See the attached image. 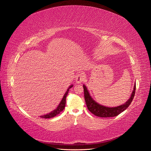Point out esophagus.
<instances>
[{
  "label": "esophagus",
  "instance_id": "1",
  "mask_svg": "<svg viewBox=\"0 0 151 151\" xmlns=\"http://www.w3.org/2000/svg\"><path fill=\"white\" fill-rule=\"evenodd\" d=\"M85 78V75L83 73H80L78 74L76 77H75V80H76V83L78 84L81 83L84 80Z\"/></svg>",
  "mask_w": 151,
  "mask_h": 151
}]
</instances>
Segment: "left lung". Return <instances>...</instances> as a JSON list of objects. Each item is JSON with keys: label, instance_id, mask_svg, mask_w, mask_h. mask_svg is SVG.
Here are the masks:
<instances>
[{"label": "left lung", "instance_id": "obj_1", "mask_svg": "<svg viewBox=\"0 0 151 151\" xmlns=\"http://www.w3.org/2000/svg\"><path fill=\"white\" fill-rule=\"evenodd\" d=\"M83 88L86 104L89 111L93 114L95 116L98 117H111L119 115L129 106L134 98V93H135L136 84H134L133 91L132 92L130 98L127 100V101H126L123 105L114 108H109L99 104L98 103L92 99L85 85H83Z\"/></svg>", "mask_w": 151, "mask_h": 151}]
</instances>
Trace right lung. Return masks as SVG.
<instances>
[{"label": "right lung", "instance_id": "add662e5", "mask_svg": "<svg viewBox=\"0 0 151 151\" xmlns=\"http://www.w3.org/2000/svg\"><path fill=\"white\" fill-rule=\"evenodd\" d=\"M73 87V85H71L69 88H68L67 92H65V93L64 94V96H63V99H62L60 103L59 104V106L57 107V108L54 109L53 111L51 112L50 113L47 114H46V115H44V116H41L40 117L42 118H45V119H47V118H51V117H53L54 116H55L56 115L59 114L61 111H62L63 109H64L65 108V104H66V97L67 96V94L68 93V91H69V89L72 88Z\"/></svg>", "mask_w": 151, "mask_h": 151}]
</instances>
